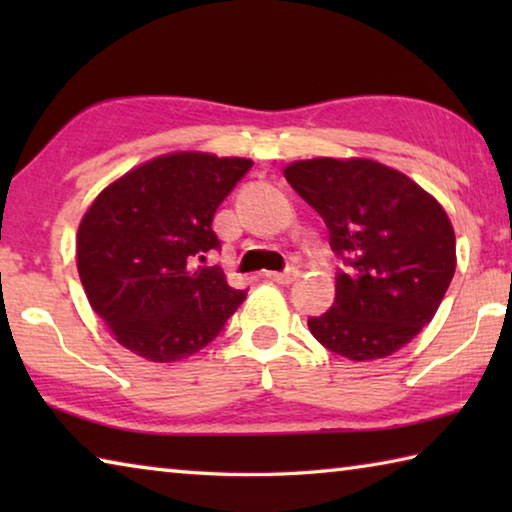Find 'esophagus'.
<instances>
[{
  "instance_id": "esophagus-1",
  "label": "esophagus",
  "mask_w": 512,
  "mask_h": 512,
  "mask_svg": "<svg viewBox=\"0 0 512 512\" xmlns=\"http://www.w3.org/2000/svg\"><path fill=\"white\" fill-rule=\"evenodd\" d=\"M298 275H300V271L298 268H287V271H282V273H266V277L268 280H273V282H277V284H291V282H296L298 280Z\"/></svg>"
}]
</instances>
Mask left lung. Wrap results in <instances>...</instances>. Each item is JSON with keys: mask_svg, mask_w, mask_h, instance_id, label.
I'll use <instances>...</instances> for the list:
<instances>
[{"mask_svg": "<svg viewBox=\"0 0 512 512\" xmlns=\"http://www.w3.org/2000/svg\"><path fill=\"white\" fill-rule=\"evenodd\" d=\"M289 185L323 216L348 264L336 298L309 318L320 345L350 361L391 357L436 316L456 271L452 221L436 198L370 158L296 160Z\"/></svg>", "mask_w": 512, "mask_h": 512, "instance_id": "1", "label": "left lung"}]
</instances>
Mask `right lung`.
<instances>
[{"mask_svg":"<svg viewBox=\"0 0 512 512\" xmlns=\"http://www.w3.org/2000/svg\"><path fill=\"white\" fill-rule=\"evenodd\" d=\"M250 167L248 158L164 153L112 180L83 214L76 266L85 296L137 357H192L246 300L221 268L194 259L219 248L214 212Z\"/></svg>","mask_w":512,"mask_h":512,"instance_id":"add662e5","label":"right lung"}]
</instances>
